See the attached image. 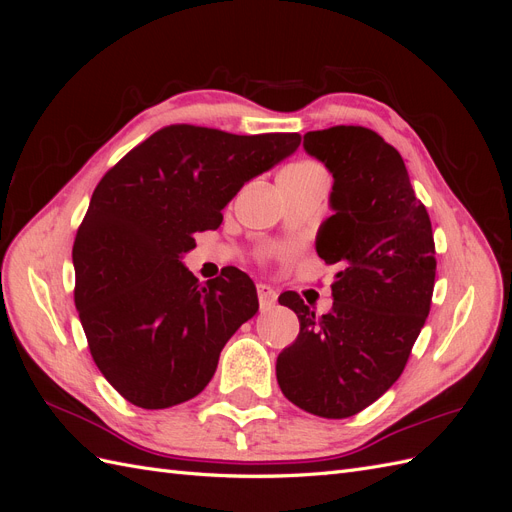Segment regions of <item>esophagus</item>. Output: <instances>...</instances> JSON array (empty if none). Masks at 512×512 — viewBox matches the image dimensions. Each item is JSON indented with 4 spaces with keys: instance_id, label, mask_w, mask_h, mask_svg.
Segmentation results:
<instances>
[{
    "instance_id": "1",
    "label": "esophagus",
    "mask_w": 512,
    "mask_h": 512,
    "mask_svg": "<svg viewBox=\"0 0 512 512\" xmlns=\"http://www.w3.org/2000/svg\"><path fill=\"white\" fill-rule=\"evenodd\" d=\"M258 301H260V309H269L275 301H277V292L267 286V284H258Z\"/></svg>"
}]
</instances>
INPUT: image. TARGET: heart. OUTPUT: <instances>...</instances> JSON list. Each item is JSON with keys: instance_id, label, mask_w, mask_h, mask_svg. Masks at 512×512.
Segmentation results:
<instances>
[{"instance_id": "heart-1", "label": "heart", "mask_w": 512, "mask_h": 512, "mask_svg": "<svg viewBox=\"0 0 512 512\" xmlns=\"http://www.w3.org/2000/svg\"><path fill=\"white\" fill-rule=\"evenodd\" d=\"M316 170H320V166L314 162H299V164L290 166L286 173H316Z\"/></svg>"}]
</instances>
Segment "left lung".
<instances>
[{
  "instance_id": "8db88e82",
  "label": "left lung",
  "mask_w": 512,
  "mask_h": 512,
  "mask_svg": "<svg viewBox=\"0 0 512 512\" xmlns=\"http://www.w3.org/2000/svg\"><path fill=\"white\" fill-rule=\"evenodd\" d=\"M303 149L333 175L316 252L335 265L333 307L316 316L297 292L280 303L299 335L277 356L282 393L301 410L346 418L391 389L429 314L436 245L399 151L361 126L307 132Z\"/></svg>"
}]
</instances>
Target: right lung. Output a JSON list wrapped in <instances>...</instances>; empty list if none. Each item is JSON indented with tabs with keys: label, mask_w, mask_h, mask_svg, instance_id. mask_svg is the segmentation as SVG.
I'll list each match as a JSON object with an SVG mask.
<instances>
[{
	"label": "right lung",
	"mask_w": 512,
	"mask_h": 512,
	"mask_svg": "<svg viewBox=\"0 0 512 512\" xmlns=\"http://www.w3.org/2000/svg\"><path fill=\"white\" fill-rule=\"evenodd\" d=\"M299 134L168 126L98 183L76 232L74 303L91 356L130 404L162 410L205 389L220 352L258 312L237 267L200 284L183 265L247 181L292 156Z\"/></svg>",
	"instance_id": "right-lung-1"
}]
</instances>
